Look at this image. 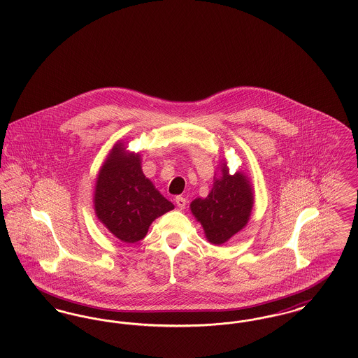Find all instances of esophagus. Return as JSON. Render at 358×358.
<instances>
[{"mask_svg": "<svg viewBox=\"0 0 358 358\" xmlns=\"http://www.w3.org/2000/svg\"><path fill=\"white\" fill-rule=\"evenodd\" d=\"M176 204H177V206H178L180 209H185V206H187V199H184V197H181V196H177V197H176Z\"/></svg>", "mask_w": 358, "mask_h": 358, "instance_id": "esophagus-1", "label": "esophagus"}]
</instances>
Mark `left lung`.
Returning <instances> with one entry per match:
<instances>
[{"instance_id": "left-lung-1", "label": "left lung", "mask_w": 358, "mask_h": 358, "mask_svg": "<svg viewBox=\"0 0 358 358\" xmlns=\"http://www.w3.org/2000/svg\"><path fill=\"white\" fill-rule=\"evenodd\" d=\"M254 193L248 176L244 171L229 174L224 161L209 194L190 203V212L201 224L210 244L222 245L248 224L255 201Z\"/></svg>"}]
</instances>
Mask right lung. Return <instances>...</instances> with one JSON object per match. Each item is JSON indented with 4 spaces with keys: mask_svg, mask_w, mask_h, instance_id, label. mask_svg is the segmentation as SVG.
Masks as SVG:
<instances>
[{
    "mask_svg": "<svg viewBox=\"0 0 358 358\" xmlns=\"http://www.w3.org/2000/svg\"><path fill=\"white\" fill-rule=\"evenodd\" d=\"M141 154L129 152L118 141L99 169L94 189L98 220L123 243L145 238L152 222L174 209L146 178Z\"/></svg>",
    "mask_w": 358,
    "mask_h": 358,
    "instance_id": "add662e5",
    "label": "right lung"
}]
</instances>
